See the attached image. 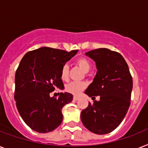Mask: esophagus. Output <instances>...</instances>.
<instances>
[{
  "mask_svg": "<svg viewBox=\"0 0 148 148\" xmlns=\"http://www.w3.org/2000/svg\"><path fill=\"white\" fill-rule=\"evenodd\" d=\"M73 98H74V100H78V99H79V98H80V97H78V96H74V97H73Z\"/></svg>",
  "mask_w": 148,
  "mask_h": 148,
  "instance_id": "obj_1",
  "label": "esophagus"
}]
</instances>
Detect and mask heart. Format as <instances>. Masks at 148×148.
<instances>
[{
    "label": "heart",
    "mask_w": 148,
    "mask_h": 148,
    "mask_svg": "<svg viewBox=\"0 0 148 148\" xmlns=\"http://www.w3.org/2000/svg\"><path fill=\"white\" fill-rule=\"evenodd\" d=\"M76 63L84 71L88 72L90 70L91 64L86 58L82 57L78 58ZM69 77V68L68 64H64L61 69V78L63 80H68ZM86 88V84L79 81H73L66 86V90L72 94L77 95Z\"/></svg>",
    "instance_id": "obj_1"
}]
</instances>
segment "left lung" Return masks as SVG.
<instances>
[{
  "label": "left lung",
  "mask_w": 148,
  "mask_h": 148,
  "mask_svg": "<svg viewBox=\"0 0 148 148\" xmlns=\"http://www.w3.org/2000/svg\"><path fill=\"white\" fill-rule=\"evenodd\" d=\"M86 55L96 62L97 72L85 93L92 97L93 103L83 109L82 123L95 134L111 132L119 125L131 103L132 77L122 55L108 49H97ZM100 96L99 101L95 97Z\"/></svg>",
  "instance_id": "obj_1"
}]
</instances>
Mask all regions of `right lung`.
Wrapping results in <instances>:
<instances>
[{
  "label": "right lung",
  "instance_id": "obj_1",
  "mask_svg": "<svg viewBox=\"0 0 148 148\" xmlns=\"http://www.w3.org/2000/svg\"><path fill=\"white\" fill-rule=\"evenodd\" d=\"M77 52L42 47L28 51L21 60L15 74L14 99L20 116L33 131L49 132L62 123V109L73 95L61 93L55 98L49 94L64 89L61 69Z\"/></svg>",
  "mask_w": 148,
  "mask_h": 148
}]
</instances>
